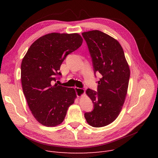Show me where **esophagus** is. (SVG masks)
<instances>
[{
  "label": "esophagus",
  "instance_id": "1",
  "mask_svg": "<svg viewBox=\"0 0 158 158\" xmlns=\"http://www.w3.org/2000/svg\"><path fill=\"white\" fill-rule=\"evenodd\" d=\"M75 91H76V93L77 97H81L82 95H83L85 94V89L80 88H77V87H75L74 88Z\"/></svg>",
  "mask_w": 158,
  "mask_h": 158
}]
</instances>
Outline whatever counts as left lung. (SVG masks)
I'll return each mask as SVG.
<instances>
[{"instance_id": "obj_1", "label": "left lung", "mask_w": 158, "mask_h": 158, "mask_svg": "<svg viewBox=\"0 0 158 158\" xmlns=\"http://www.w3.org/2000/svg\"><path fill=\"white\" fill-rule=\"evenodd\" d=\"M92 58L97 91L88 88L86 94L94 110L85 113L86 122L95 127L109 125L117 118L127 95L130 70L123 48L117 40L98 30L82 33Z\"/></svg>"}]
</instances>
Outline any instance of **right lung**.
Returning <instances> with one entry per match:
<instances>
[{
    "label": "right lung",
    "mask_w": 158,
    "mask_h": 158,
    "mask_svg": "<svg viewBox=\"0 0 158 158\" xmlns=\"http://www.w3.org/2000/svg\"><path fill=\"white\" fill-rule=\"evenodd\" d=\"M82 43V38L77 33H51L36 40L23 58V92L32 115L45 126L60 124L76 97L73 88L54 82L61 76L63 61Z\"/></svg>",
    "instance_id": "add662e5"
}]
</instances>
